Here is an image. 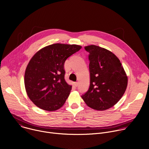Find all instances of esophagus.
I'll return each mask as SVG.
<instances>
[{
  "instance_id": "1",
  "label": "esophagus",
  "mask_w": 149,
  "mask_h": 149,
  "mask_svg": "<svg viewBox=\"0 0 149 149\" xmlns=\"http://www.w3.org/2000/svg\"><path fill=\"white\" fill-rule=\"evenodd\" d=\"M74 86H75V87H77V86H78V82H74Z\"/></svg>"
}]
</instances>
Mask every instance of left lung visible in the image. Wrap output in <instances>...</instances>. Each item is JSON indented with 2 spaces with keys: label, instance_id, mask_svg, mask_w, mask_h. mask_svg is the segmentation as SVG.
Returning a JSON list of instances; mask_svg holds the SVG:
<instances>
[{
  "label": "left lung",
  "instance_id": "8db88e82",
  "mask_svg": "<svg viewBox=\"0 0 149 149\" xmlns=\"http://www.w3.org/2000/svg\"><path fill=\"white\" fill-rule=\"evenodd\" d=\"M88 56L90 85L81 96L90 108L106 110L121 98L128 84V78L119 59L111 51L97 45L84 47Z\"/></svg>",
  "mask_w": 149,
  "mask_h": 149
}]
</instances>
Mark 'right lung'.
<instances>
[{"label": "right lung", "mask_w": 149, "mask_h": 149, "mask_svg": "<svg viewBox=\"0 0 149 149\" xmlns=\"http://www.w3.org/2000/svg\"><path fill=\"white\" fill-rule=\"evenodd\" d=\"M81 48L54 44L40 49L31 59L25 72V87L28 97L38 107L54 111L65 104L72 86L64 78V63Z\"/></svg>", "instance_id": "right-lung-1"}]
</instances>
